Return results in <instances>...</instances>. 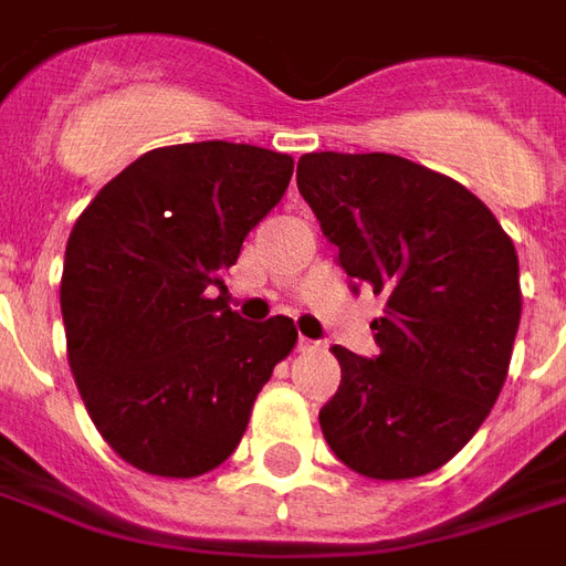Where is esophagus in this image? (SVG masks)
Here are the masks:
<instances>
[{"label": "esophagus", "mask_w": 566, "mask_h": 566, "mask_svg": "<svg viewBox=\"0 0 566 566\" xmlns=\"http://www.w3.org/2000/svg\"><path fill=\"white\" fill-rule=\"evenodd\" d=\"M295 348H298V352H310V348H316V343H313V339H307V337H298Z\"/></svg>", "instance_id": "obj_1"}]
</instances>
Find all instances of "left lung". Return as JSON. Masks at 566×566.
<instances>
[{
	"label": "left lung",
	"mask_w": 566,
	"mask_h": 566,
	"mask_svg": "<svg viewBox=\"0 0 566 566\" xmlns=\"http://www.w3.org/2000/svg\"><path fill=\"white\" fill-rule=\"evenodd\" d=\"M298 190L352 292L385 295L379 355L334 346L343 379L318 411L325 441L364 478L441 469L507 379L522 313L513 241L460 181L397 155L313 151Z\"/></svg>",
	"instance_id": "obj_1"
}]
</instances>
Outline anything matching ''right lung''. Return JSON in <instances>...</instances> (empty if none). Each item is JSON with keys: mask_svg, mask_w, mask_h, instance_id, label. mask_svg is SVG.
<instances>
[{"mask_svg": "<svg viewBox=\"0 0 566 566\" xmlns=\"http://www.w3.org/2000/svg\"><path fill=\"white\" fill-rule=\"evenodd\" d=\"M292 157L244 143L155 148L122 169L67 238L62 318L88 418L118 457L197 478L232 457L253 399L298 331L248 322L223 286L241 244L277 206Z\"/></svg>", "mask_w": 566, "mask_h": 566, "instance_id": "1", "label": "right lung"}]
</instances>
